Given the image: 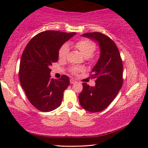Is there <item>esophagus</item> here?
<instances>
[{"mask_svg": "<svg viewBox=\"0 0 148 148\" xmlns=\"http://www.w3.org/2000/svg\"><path fill=\"white\" fill-rule=\"evenodd\" d=\"M70 83L71 84H76L77 83V82L75 80H74V79H70Z\"/></svg>", "mask_w": 148, "mask_h": 148, "instance_id": "esophagus-1", "label": "esophagus"}]
</instances>
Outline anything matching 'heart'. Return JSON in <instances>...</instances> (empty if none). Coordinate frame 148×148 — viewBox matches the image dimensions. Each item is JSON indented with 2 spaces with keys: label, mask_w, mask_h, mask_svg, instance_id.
<instances>
[{
  "label": "heart",
  "mask_w": 148,
  "mask_h": 148,
  "mask_svg": "<svg viewBox=\"0 0 148 148\" xmlns=\"http://www.w3.org/2000/svg\"><path fill=\"white\" fill-rule=\"evenodd\" d=\"M75 46L85 58H89L92 56L96 48V46L94 42L88 39H83L77 42L75 44ZM69 52V45L67 44H64L60 47L59 51H58V56L61 59H64L67 56ZM82 67L72 66L70 68V71L73 74H77V73L82 71Z\"/></svg>",
  "instance_id": "heart-1"
}]
</instances>
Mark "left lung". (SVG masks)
Returning a JSON list of instances; mask_svg holds the SVG:
<instances>
[{
  "mask_svg": "<svg viewBox=\"0 0 148 148\" xmlns=\"http://www.w3.org/2000/svg\"><path fill=\"white\" fill-rule=\"evenodd\" d=\"M82 36L98 42L100 55L91 75L97 78L96 86L84 83L79 100L82 108L88 112H101L114 100L123 86V62L116 45L107 36L93 32Z\"/></svg>",
  "mask_w": 148,
  "mask_h": 148,
  "instance_id": "8db88e82",
  "label": "left lung"
}]
</instances>
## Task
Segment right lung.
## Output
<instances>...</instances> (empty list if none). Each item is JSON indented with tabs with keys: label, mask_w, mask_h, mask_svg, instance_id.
Returning <instances> with one entry per match:
<instances>
[{
	"label": "right lung",
	"mask_w": 148,
	"mask_h": 148,
	"mask_svg": "<svg viewBox=\"0 0 148 148\" xmlns=\"http://www.w3.org/2000/svg\"><path fill=\"white\" fill-rule=\"evenodd\" d=\"M75 32H42L32 38L22 54L19 65V81L26 96L33 106L42 112H50L60 106L64 91L69 79L50 78V66L58 60V51Z\"/></svg>",
	"instance_id": "right-lung-1"
}]
</instances>
